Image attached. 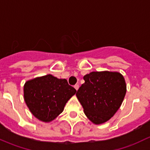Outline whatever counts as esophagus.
Here are the masks:
<instances>
[{
	"label": "esophagus",
	"mask_w": 150,
	"mask_h": 150,
	"mask_svg": "<svg viewBox=\"0 0 150 150\" xmlns=\"http://www.w3.org/2000/svg\"><path fill=\"white\" fill-rule=\"evenodd\" d=\"M74 88L76 89V90H78L79 89V84H75L74 85Z\"/></svg>",
	"instance_id": "34e87169"
}]
</instances>
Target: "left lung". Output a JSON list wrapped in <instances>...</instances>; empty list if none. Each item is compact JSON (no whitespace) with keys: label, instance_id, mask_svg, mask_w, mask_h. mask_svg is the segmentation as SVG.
<instances>
[{"label":"left lung","instance_id":"obj_1","mask_svg":"<svg viewBox=\"0 0 150 150\" xmlns=\"http://www.w3.org/2000/svg\"><path fill=\"white\" fill-rule=\"evenodd\" d=\"M85 82L77 90L76 98L84 114L94 124L109 121L121 107L126 84L117 71H92L84 76Z\"/></svg>","mask_w":150,"mask_h":150}]
</instances>
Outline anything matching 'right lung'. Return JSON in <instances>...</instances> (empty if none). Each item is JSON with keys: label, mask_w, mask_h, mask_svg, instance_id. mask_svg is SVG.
I'll return each instance as SVG.
<instances>
[{"label": "right lung", "mask_w": 150, "mask_h": 150, "mask_svg": "<svg viewBox=\"0 0 150 150\" xmlns=\"http://www.w3.org/2000/svg\"><path fill=\"white\" fill-rule=\"evenodd\" d=\"M76 92L66 79H58L51 74L28 80L24 85L26 105L35 118L45 123L56 118Z\"/></svg>", "instance_id": "obj_1"}]
</instances>
